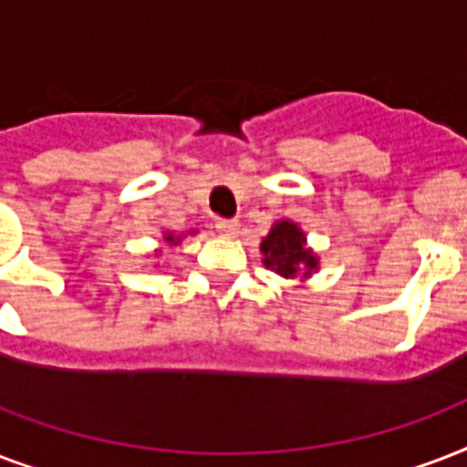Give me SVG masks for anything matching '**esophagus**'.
Wrapping results in <instances>:
<instances>
[{
  "label": "esophagus",
  "mask_w": 467,
  "mask_h": 467,
  "mask_svg": "<svg viewBox=\"0 0 467 467\" xmlns=\"http://www.w3.org/2000/svg\"><path fill=\"white\" fill-rule=\"evenodd\" d=\"M216 231H219V236L234 238V236H238L241 223H238L236 219H222V222H216Z\"/></svg>",
  "instance_id": "1"
}]
</instances>
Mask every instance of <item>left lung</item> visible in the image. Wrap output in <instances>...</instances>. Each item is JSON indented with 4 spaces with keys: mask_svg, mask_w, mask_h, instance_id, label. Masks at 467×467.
<instances>
[{
    "mask_svg": "<svg viewBox=\"0 0 467 467\" xmlns=\"http://www.w3.org/2000/svg\"><path fill=\"white\" fill-rule=\"evenodd\" d=\"M263 265L285 280H299L305 285L319 273V255L306 244V234L292 219H277L273 229L260 241Z\"/></svg>",
    "mask_w": 467,
    "mask_h": 467,
    "instance_id": "8db88e82",
    "label": "left lung"
}]
</instances>
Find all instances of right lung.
Segmentation results:
<instances>
[{
    "mask_svg": "<svg viewBox=\"0 0 467 467\" xmlns=\"http://www.w3.org/2000/svg\"><path fill=\"white\" fill-rule=\"evenodd\" d=\"M190 234H197V231L190 229V231H187V234H172V231H162L161 245L155 248V255H162V251H165L168 245H180V244H182V238L190 236Z\"/></svg>",
    "mask_w": 467,
    "mask_h": 467,
    "instance_id": "1",
    "label": "right lung"
}]
</instances>
